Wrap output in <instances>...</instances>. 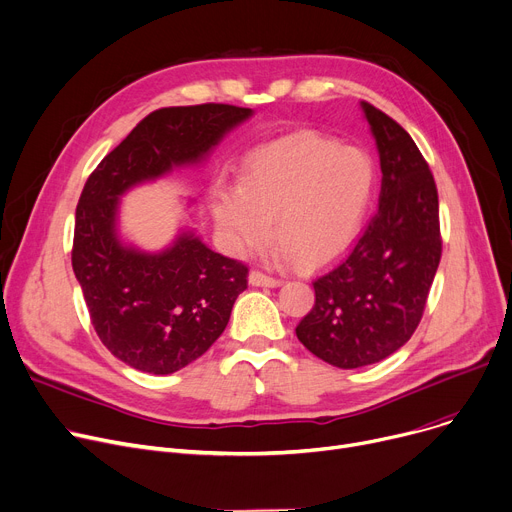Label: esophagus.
Here are the masks:
<instances>
[{
  "instance_id": "34e87169",
  "label": "esophagus",
  "mask_w": 512,
  "mask_h": 512,
  "mask_svg": "<svg viewBox=\"0 0 512 512\" xmlns=\"http://www.w3.org/2000/svg\"><path fill=\"white\" fill-rule=\"evenodd\" d=\"M249 284L251 286H265V288H278L282 284V280L278 278H271V276H265L263 271H257L253 269L249 274Z\"/></svg>"
}]
</instances>
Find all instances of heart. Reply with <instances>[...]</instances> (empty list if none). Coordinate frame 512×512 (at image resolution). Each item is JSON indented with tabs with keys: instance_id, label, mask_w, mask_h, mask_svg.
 <instances>
[{
	"instance_id": "obj_1",
	"label": "heart",
	"mask_w": 512,
	"mask_h": 512,
	"mask_svg": "<svg viewBox=\"0 0 512 512\" xmlns=\"http://www.w3.org/2000/svg\"><path fill=\"white\" fill-rule=\"evenodd\" d=\"M374 189L370 154L296 131L249 152L238 183L212 187L210 208L232 253L263 245L271 222L282 255L304 269H321L356 245Z\"/></svg>"
}]
</instances>
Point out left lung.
Wrapping results in <instances>:
<instances>
[{"label":"left lung","mask_w":512,"mask_h":512,"mask_svg":"<svg viewBox=\"0 0 512 512\" xmlns=\"http://www.w3.org/2000/svg\"><path fill=\"white\" fill-rule=\"evenodd\" d=\"M381 160L379 210L344 263L315 280V306L298 327L302 346L337 368L381 362L422 319L440 263L438 193L416 142L360 102Z\"/></svg>","instance_id":"left-lung-1"}]
</instances>
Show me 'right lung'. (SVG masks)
Wrapping results in <instances>:
<instances>
[{
  "label": "right lung",
  "mask_w": 512,
  "mask_h": 512,
  "mask_svg": "<svg viewBox=\"0 0 512 512\" xmlns=\"http://www.w3.org/2000/svg\"><path fill=\"white\" fill-rule=\"evenodd\" d=\"M253 109L170 107L150 113L96 166L76 208L72 267L90 321L107 350L127 366L170 374L222 335L249 269L214 253L193 228L162 251L119 234L121 197L175 168L197 166Z\"/></svg>",
  "instance_id": "1"
}]
</instances>
